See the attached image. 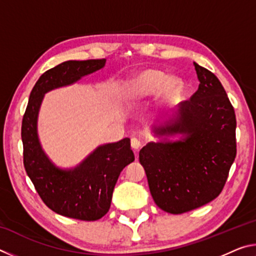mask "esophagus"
I'll return each instance as SVG.
<instances>
[{"label": "esophagus", "mask_w": 256, "mask_h": 256, "mask_svg": "<svg viewBox=\"0 0 256 256\" xmlns=\"http://www.w3.org/2000/svg\"><path fill=\"white\" fill-rule=\"evenodd\" d=\"M141 144H142L141 141L138 140V138H131V146H132V148L134 149V151H136V154H138V149H140Z\"/></svg>", "instance_id": "obj_1"}]
</instances>
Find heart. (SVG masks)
<instances>
[{
  "label": "heart",
  "instance_id": "1",
  "mask_svg": "<svg viewBox=\"0 0 256 256\" xmlns=\"http://www.w3.org/2000/svg\"><path fill=\"white\" fill-rule=\"evenodd\" d=\"M128 92L134 99L146 98L158 92L159 110L170 107L180 100L184 92V84L180 78H168L157 70H144L133 78Z\"/></svg>",
  "mask_w": 256,
  "mask_h": 256
}]
</instances>
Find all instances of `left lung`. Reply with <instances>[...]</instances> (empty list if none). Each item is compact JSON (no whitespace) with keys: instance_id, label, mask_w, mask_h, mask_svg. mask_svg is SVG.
<instances>
[{"instance_id":"1","label":"left lung","mask_w":256,"mask_h":256,"mask_svg":"<svg viewBox=\"0 0 256 256\" xmlns=\"http://www.w3.org/2000/svg\"><path fill=\"white\" fill-rule=\"evenodd\" d=\"M198 89L180 104L174 118L154 128L159 136L184 138L150 142L140 150L150 193L172 214L196 209L222 193L236 157V116L222 82L194 63Z\"/></svg>"}]
</instances>
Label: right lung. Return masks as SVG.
<instances>
[{"label": "right lung", "mask_w": 256, "mask_h": 256, "mask_svg": "<svg viewBox=\"0 0 256 256\" xmlns=\"http://www.w3.org/2000/svg\"><path fill=\"white\" fill-rule=\"evenodd\" d=\"M105 63V58L66 60L46 71L30 92L21 126L24 170L42 202L56 214L84 222L100 219L110 210L120 172L134 162L130 138L98 146L79 166L60 170L42 149L37 118L47 92L74 84Z\"/></svg>", "instance_id": "add662e5"}]
</instances>
